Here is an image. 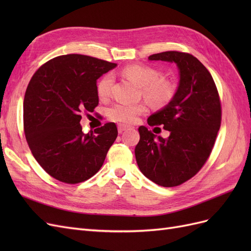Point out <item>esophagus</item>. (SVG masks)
Here are the masks:
<instances>
[{
  "label": "esophagus",
  "mask_w": 251,
  "mask_h": 251,
  "mask_svg": "<svg viewBox=\"0 0 251 251\" xmlns=\"http://www.w3.org/2000/svg\"><path fill=\"white\" fill-rule=\"evenodd\" d=\"M128 128V126H125V125H119L118 126V132L121 134V133H124L126 130H127Z\"/></svg>",
  "instance_id": "34e87169"
}]
</instances>
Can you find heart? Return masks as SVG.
<instances>
[{"label":"heart","mask_w":251,"mask_h":251,"mask_svg":"<svg viewBox=\"0 0 251 251\" xmlns=\"http://www.w3.org/2000/svg\"><path fill=\"white\" fill-rule=\"evenodd\" d=\"M125 76L135 81L141 87V95L153 105L154 108L161 109L169 105L177 94V86L174 81L163 78L160 71L150 66L132 65L123 70ZM113 75L104 74L98 80L96 91L100 100H107L111 95L113 87ZM148 108L144 102L134 104L116 103L108 111L110 120L123 125L135 124L138 118L147 112Z\"/></svg>","instance_id":"obj_1"}]
</instances>
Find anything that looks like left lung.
Wrapping results in <instances>:
<instances>
[{
  "instance_id": "obj_1",
  "label": "left lung",
  "mask_w": 251,
  "mask_h": 251,
  "mask_svg": "<svg viewBox=\"0 0 251 251\" xmlns=\"http://www.w3.org/2000/svg\"><path fill=\"white\" fill-rule=\"evenodd\" d=\"M149 59L176 63L180 81L174 100L148 119L151 126L162 125L170 137L156 138L148 127L139 126L136 161L156 184L178 186L193 178L208 159L221 126V101L211 74L194 55L165 51Z\"/></svg>"
}]
</instances>
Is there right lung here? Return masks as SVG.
<instances>
[{
    "label": "right lung",
    "mask_w": 251,
    "mask_h": 251,
    "mask_svg": "<svg viewBox=\"0 0 251 251\" xmlns=\"http://www.w3.org/2000/svg\"><path fill=\"white\" fill-rule=\"evenodd\" d=\"M117 64L82 54L59 55L41 66L24 98V133L35 160L54 179L76 184L100 170L118 135L108 123L85 134L81 114L98 104L96 80Z\"/></svg>",
    "instance_id": "right-lung-1"
}]
</instances>
